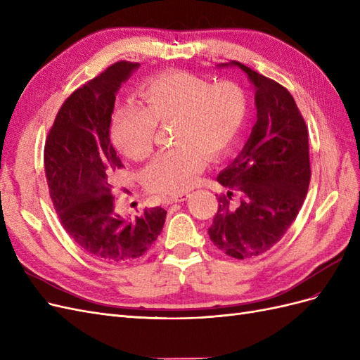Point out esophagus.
Here are the masks:
<instances>
[{"mask_svg":"<svg viewBox=\"0 0 360 360\" xmlns=\"http://www.w3.org/2000/svg\"><path fill=\"white\" fill-rule=\"evenodd\" d=\"M187 197H188L187 193H181V194L163 195V197H161V199H163V203H165V205H170V203H179V202L187 200Z\"/></svg>","mask_w":360,"mask_h":360,"instance_id":"1","label":"esophagus"}]
</instances>
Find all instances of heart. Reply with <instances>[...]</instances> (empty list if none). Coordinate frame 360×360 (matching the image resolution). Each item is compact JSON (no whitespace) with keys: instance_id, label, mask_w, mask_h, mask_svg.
Here are the masks:
<instances>
[{"instance_id":"1","label":"heart","mask_w":360,"mask_h":360,"mask_svg":"<svg viewBox=\"0 0 360 360\" xmlns=\"http://www.w3.org/2000/svg\"><path fill=\"white\" fill-rule=\"evenodd\" d=\"M143 108L124 106L110 129L113 146L124 157L143 161L154 150L157 125H172L173 146L145 169L146 187L176 194L191 188L207 158L221 160L236 142L248 113L245 91L235 82L210 80L188 72L149 79L139 91Z\"/></svg>"}]
</instances>
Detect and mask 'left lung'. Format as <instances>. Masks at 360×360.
<instances>
[{
	"label": "left lung",
	"mask_w": 360,
	"mask_h": 360,
	"mask_svg": "<svg viewBox=\"0 0 360 360\" xmlns=\"http://www.w3.org/2000/svg\"><path fill=\"white\" fill-rule=\"evenodd\" d=\"M256 91L257 122L242 153L217 181L227 188L207 230L231 259H252L271 250L296 219L307 197L311 166L308 127L287 88L238 61ZM221 64V65H229ZM236 193L240 205L229 202Z\"/></svg>",
	"instance_id": "8db88e82"
}]
</instances>
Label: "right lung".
I'll list each match as a JSON object with an SVG mask.
<instances>
[{"instance_id": "1", "label": "right lung", "mask_w": 360, "mask_h": 360, "mask_svg": "<svg viewBox=\"0 0 360 360\" xmlns=\"http://www.w3.org/2000/svg\"><path fill=\"white\" fill-rule=\"evenodd\" d=\"M137 67L118 61L73 91L44 143L46 181L64 230L88 256L109 264L143 257L167 214L157 206L127 218L113 194V179L124 167L110 142L115 94Z\"/></svg>"}]
</instances>
